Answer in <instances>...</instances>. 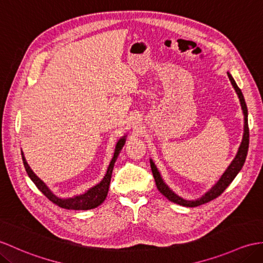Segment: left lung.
<instances>
[{
  "mask_svg": "<svg viewBox=\"0 0 263 263\" xmlns=\"http://www.w3.org/2000/svg\"><path fill=\"white\" fill-rule=\"evenodd\" d=\"M228 76L231 81L232 86L234 87L235 91L237 96H239V100L241 103V107H242V111H243V115H244V132H243V139H242V142L241 145L239 148V151H237V154L235 156V158L233 159V161L231 162L230 166L228 167V169L225 170V173L222 175L221 178L216 182V184L213 186L209 192H207L203 197H200L196 200H187L179 197L178 195H176L172 189H170L166 184H164V181L162 180L160 173L158 172V169L156 167L155 162L150 159V166H151V170H152V174H154L155 177V181H156V185L158 191H159L164 197H167L170 201H173V203L176 204H179L181 206H186V207H196L199 206L201 204H205V203H209V201L215 199L216 197H218L219 195H221L225 189L228 188V186L231 184L233 179L236 177V175L240 173V170L242 169L244 162H246V158L248 155V150H249V125H248V107H247V104L246 101H244V97L241 89L237 86L235 81L233 79V77L231 76L230 72H228Z\"/></svg>",
  "mask_w": 263,
  "mask_h": 263,
  "instance_id": "1",
  "label": "left lung"
}]
</instances>
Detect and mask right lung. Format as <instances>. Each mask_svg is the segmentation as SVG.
I'll return each instance as SVG.
<instances>
[{
  "instance_id": "1",
  "label": "right lung",
  "mask_w": 263,
  "mask_h": 263,
  "mask_svg": "<svg viewBox=\"0 0 263 263\" xmlns=\"http://www.w3.org/2000/svg\"><path fill=\"white\" fill-rule=\"evenodd\" d=\"M125 137L121 138L117 146H115V151H114V156L112 158L111 162H109V166L107 168V172L104 176V178L102 179V181L100 184H97L96 186L89 188L86 193H84L82 195H78V196L71 197V198H59L54 195L50 189H49L44 181H42L38 176H36L31 168L29 167V164L26 160V158L23 156V152L21 151L22 155V160H23V164L24 168H26V172L28 174V176L31 178V180L34 182V185L38 187L39 191L45 195V196L51 200L53 204L58 205L62 209H66V210H75V211H87V210H91L95 209V207L100 206L104 200H105L107 193H108V187H109V182H111V177H112V172H113V167L114 163L118 159V156L120 154V151L123 148V145L125 143Z\"/></svg>"
}]
</instances>
